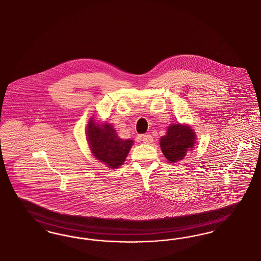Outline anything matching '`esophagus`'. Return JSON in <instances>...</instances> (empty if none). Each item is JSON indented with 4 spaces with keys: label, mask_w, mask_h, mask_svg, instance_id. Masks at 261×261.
Returning a JSON list of instances; mask_svg holds the SVG:
<instances>
[{
    "label": "esophagus",
    "mask_w": 261,
    "mask_h": 261,
    "mask_svg": "<svg viewBox=\"0 0 261 261\" xmlns=\"http://www.w3.org/2000/svg\"><path fill=\"white\" fill-rule=\"evenodd\" d=\"M141 139L144 143H148V144L153 141V137H151L150 135H144L142 136Z\"/></svg>",
    "instance_id": "1"
}]
</instances>
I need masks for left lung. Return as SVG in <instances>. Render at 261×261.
I'll return each mask as SVG.
<instances>
[{"label":"left lung","instance_id":"left-lung-1","mask_svg":"<svg viewBox=\"0 0 261 261\" xmlns=\"http://www.w3.org/2000/svg\"><path fill=\"white\" fill-rule=\"evenodd\" d=\"M196 141V135L191 124H171L166 136L160 138V146L167 160L170 163H176L194 148Z\"/></svg>","mask_w":261,"mask_h":261}]
</instances>
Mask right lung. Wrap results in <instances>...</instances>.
Instances as JSON below:
<instances>
[{
  "instance_id": "1",
  "label": "right lung",
  "mask_w": 261,
  "mask_h": 261,
  "mask_svg": "<svg viewBox=\"0 0 261 261\" xmlns=\"http://www.w3.org/2000/svg\"><path fill=\"white\" fill-rule=\"evenodd\" d=\"M85 136L92 155L112 169L124 164L134 144L132 139L118 137L113 124L96 122L93 116L86 124Z\"/></svg>"
}]
</instances>
